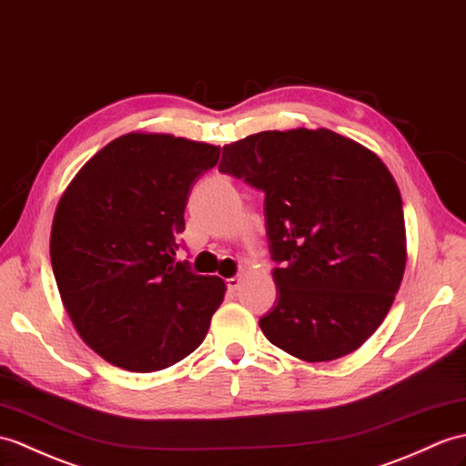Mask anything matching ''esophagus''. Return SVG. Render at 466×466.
I'll use <instances>...</instances> for the list:
<instances>
[{
	"mask_svg": "<svg viewBox=\"0 0 466 466\" xmlns=\"http://www.w3.org/2000/svg\"><path fill=\"white\" fill-rule=\"evenodd\" d=\"M226 286H228V291H238V288L242 286V278H228Z\"/></svg>",
	"mask_w": 466,
	"mask_h": 466,
	"instance_id": "obj_1",
	"label": "esophagus"
}]
</instances>
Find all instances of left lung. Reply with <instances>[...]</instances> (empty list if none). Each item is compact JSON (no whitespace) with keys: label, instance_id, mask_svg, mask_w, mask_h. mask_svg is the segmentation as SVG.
I'll list each match as a JSON object with an SVG mask.
<instances>
[{"label":"left lung","instance_id":"1","mask_svg":"<svg viewBox=\"0 0 466 466\" xmlns=\"http://www.w3.org/2000/svg\"><path fill=\"white\" fill-rule=\"evenodd\" d=\"M220 170L264 190L278 286L259 319L301 361H333L371 338L407 262L403 202L373 150L329 128L264 131L224 145Z\"/></svg>","mask_w":466,"mask_h":466}]
</instances>
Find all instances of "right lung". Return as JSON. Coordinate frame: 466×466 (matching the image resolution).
<instances>
[{
  "label": "right lung",
  "mask_w": 466,
  "mask_h": 466,
  "mask_svg": "<svg viewBox=\"0 0 466 466\" xmlns=\"http://www.w3.org/2000/svg\"><path fill=\"white\" fill-rule=\"evenodd\" d=\"M220 147L128 133L89 158L51 226V264L79 338L135 373L178 363L204 341L226 284L177 262L192 184Z\"/></svg>",
  "instance_id": "right-lung-1"
}]
</instances>
